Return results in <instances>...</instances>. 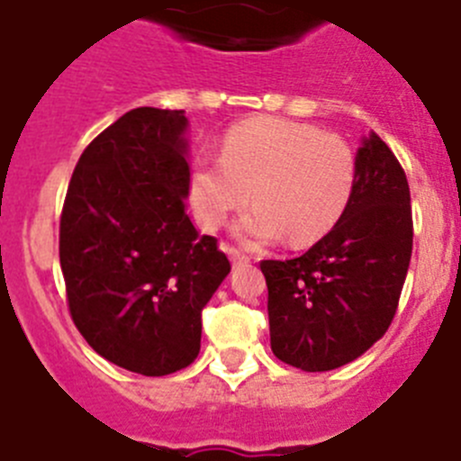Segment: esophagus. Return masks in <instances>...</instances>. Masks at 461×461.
Here are the masks:
<instances>
[{"label": "esophagus", "mask_w": 461, "mask_h": 461, "mask_svg": "<svg viewBox=\"0 0 461 461\" xmlns=\"http://www.w3.org/2000/svg\"><path fill=\"white\" fill-rule=\"evenodd\" d=\"M230 259L234 267H243V264H248V261H250V257L243 255V252L236 250V248H230Z\"/></svg>", "instance_id": "obj_1"}]
</instances>
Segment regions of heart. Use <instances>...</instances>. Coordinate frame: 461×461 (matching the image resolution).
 Returning a JSON list of instances; mask_svg holds the SVG:
<instances>
[{
  "label": "heart",
  "mask_w": 461,
  "mask_h": 461,
  "mask_svg": "<svg viewBox=\"0 0 461 461\" xmlns=\"http://www.w3.org/2000/svg\"><path fill=\"white\" fill-rule=\"evenodd\" d=\"M354 184V151L342 138L310 123L259 117L225 132L221 158L194 160L188 194L204 230H221L252 197L257 206L236 227L240 240L261 246L287 239L305 248L338 225Z\"/></svg>",
  "instance_id": "1"
}]
</instances>
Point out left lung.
Listing matches in <instances>:
<instances>
[{
  "label": "left lung",
  "mask_w": 461,
  "mask_h": 461,
  "mask_svg": "<svg viewBox=\"0 0 461 461\" xmlns=\"http://www.w3.org/2000/svg\"><path fill=\"white\" fill-rule=\"evenodd\" d=\"M411 248L406 174L370 132L356 153L354 193L338 225L305 255L259 264L273 354L305 372H329L363 356L395 317Z\"/></svg>",
  "instance_id": "1"
}]
</instances>
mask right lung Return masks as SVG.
<instances>
[{
    "mask_svg": "<svg viewBox=\"0 0 461 461\" xmlns=\"http://www.w3.org/2000/svg\"><path fill=\"white\" fill-rule=\"evenodd\" d=\"M184 110L138 107L82 151L59 222L73 323L123 370L165 376L200 354L202 310L230 273L185 213Z\"/></svg>",
    "mask_w": 461,
    "mask_h": 461,
    "instance_id": "right-lung-1",
    "label": "right lung"
}]
</instances>
